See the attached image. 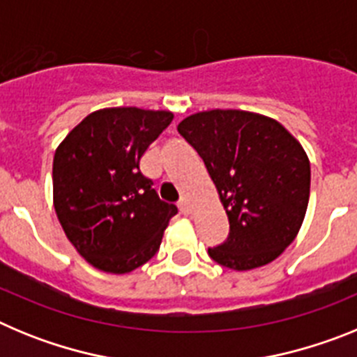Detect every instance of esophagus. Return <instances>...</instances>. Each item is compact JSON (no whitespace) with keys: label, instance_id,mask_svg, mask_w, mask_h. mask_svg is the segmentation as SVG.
I'll return each instance as SVG.
<instances>
[{"label":"esophagus","instance_id":"1","mask_svg":"<svg viewBox=\"0 0 357 357\" xmlns=\"http://www.w3.org/2000/svg\"><path fill=\"white\" fill-rule=\"evenodd\" d=\"M178 209H181L182 214L191 213V202H189L188 197H182L181 200H178Z\"/></svg>","mask_w":357,"mask_h":357}]
</instances>
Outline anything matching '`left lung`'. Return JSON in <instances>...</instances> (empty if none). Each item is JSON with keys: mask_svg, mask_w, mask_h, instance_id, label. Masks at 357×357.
Wrapping results in <instances>:
<instances>
[{"mask_svg": "<svg viewBox=\"0 0 357 357\" xmlns=\"http://www.w3.org/2000/svg\"><path fill=\"white\" fill-rule=\"evenodd\" d=\"M206 164L229 216V236L209 248L230 270L277 259L304 222L311 168L279 121L247 110H207L176 127Z\"/></svg>", "mask_w": 357, "mask_h": 357, "instance_id": "8db88e82", "label": "left lung"}]
</instances>
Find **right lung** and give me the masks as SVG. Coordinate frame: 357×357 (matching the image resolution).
<instances>
[{
	"label": "right lung",
	"instance_id": "add662e5",
	"mask_svg": "<svg viewBox=\"0 0 357 357\" xmlns=\"http://www.w3.org/2000/svg\"><path fill=\"white\" fill-rule=\"evenodd\" d=\"M168 110H96L53 157V204L69 241L98 270L128 273L157 254L178 211L141 173L146 148L172 123Z\"/></svg>",
	"mask_w": 357,
	"mask_h": 357
}]
</instances>
